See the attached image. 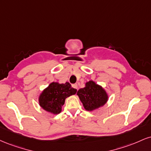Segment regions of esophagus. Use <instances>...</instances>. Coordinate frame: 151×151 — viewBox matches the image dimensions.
Segmentation results:
<instances>
[{"label":"esophagus","mask_w":151,"mask_h":151,"mask_svg":"<svg viewBox=\"0 0 151 151\" xmlns=\"http://www.w3.org/2000/svg\"><path fill=\"white\" fill-rule=\"evenodd\" d=\"M72 87L74 88V89H76L77 90H78V86L77 84H72Z\"/></svg>","instance_id":"obj_1"}]
</instances>
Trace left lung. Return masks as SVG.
Wrapping results in <instances>:
<instances>
[{
	"mask_svg": "<svg viewBox=\"0 0 151 151\" xmlns=\"http://www.w3.org/2000/svg\"><path fill=\"white\" fill-rule=\"evenodd\" d=\"M77 95L87 111H92L103 106L108 99L104 89L93 81H89L86 84L85 87L78 90Z\"/></svg>",
	"mask_w": 151,
	"mask_h": 151,
	"instance_id": "left-lung-1",
	"label": "left lung"
}]
</instances>
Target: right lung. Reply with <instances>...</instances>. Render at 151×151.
Returning a JSON list of instances; mask_svg holds the SVG:
<instances>
[{
	"label": "right lung",
	"instance_id": "1",
	"mask_svg": "<svg viewBox=\"0 0 151 151\" xmlns=\"http://www.w3.org/2000/svg\"><path fill=\"white\" fill-rule=\"evenodd\" d=\"M76 93L77 89L72 88L69 82L65 84L52 82L40 96V105L47 111L54 114H60L65 99Z\"/></svg>",
	"mask_w": 151,
	"mask_h": 151
}]
</instances>
